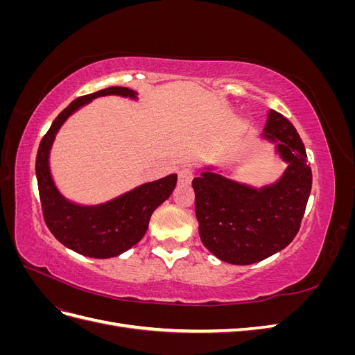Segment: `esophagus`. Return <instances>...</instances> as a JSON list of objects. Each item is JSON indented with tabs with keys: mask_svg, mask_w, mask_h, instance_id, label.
Here are the masks:
<instances>
[{
	"mask_svg": "<svg viewBox=\"0 0 355 355\" xmlns=\"http://www.w3.org/2000/svg\"><path fill=\"white\" fill-rule=\"evenodd\" d=\"M192 178H194V173H192V170H189V168L179 170V184H182V185L191 184Z\"/></svg>",
	"mask_w": 355,
	"mask_h": 355,
	"instance_id": "esophagus-1",
	"label": "esophagus"
}]
</instances>
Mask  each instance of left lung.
I'll list each match as a JSON object with an SVG mask.
<instances>
[{
  "mask_svg": "<svg viewBox=\"0 0 355 355\" xmlns=\"http://www.w3.org/2000/svg\"><path fill=\"white\" fill-rule=\"evenodd\" d=\"M262 137L275 144L287 164L274 184L253 188L211 167L192 180L200 239L218 259L232 265L263 261L292 243L313 185L304 142L287 118L271 110Z\"/></svg>",
  "mask_w": 355,
  "mask_h": 355,
  "instance_id": "1",
  "label": "left lung"
}]
</instances>
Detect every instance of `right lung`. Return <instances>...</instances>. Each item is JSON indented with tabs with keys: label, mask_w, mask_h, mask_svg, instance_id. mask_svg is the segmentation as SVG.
<instances>
[{
	"label": "right lung",
	"mask_w": 355,
	"mask_h": 355,
	"mask_svg": "<svg viewBox=\"0 0 355 355\" xmlns=\"http://www.w3.org/2000/svg\"><path fill=\"white\" fill-rule=\"evenodd\" d=\"M136 94L127 87H108L75 99L56 116L46 136L41 139L37 153L35 173L46 225L68 249L94 259H108L121 254L142 240L153 211L173 192L178 175L146 182L96 206H81L63 197L53 182L49 164L51 145L62 124L85 103L101 96L137 99Z\"/></svg>",
	"instance_id": "obj_1"
}]
</instances>
